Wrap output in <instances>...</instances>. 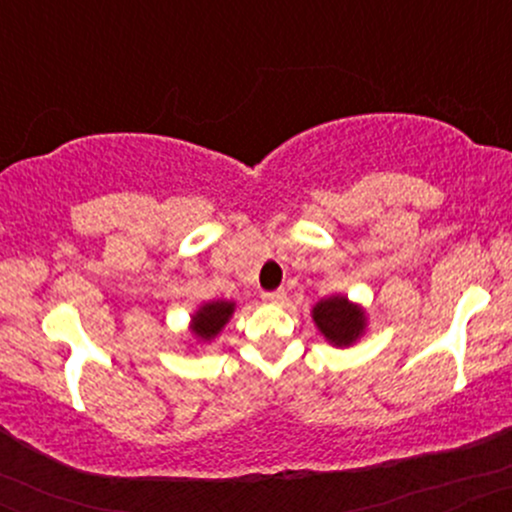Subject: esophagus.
I'll return each instance as SVG.
<instances>
[{
  "mask_svg": "<svg viewBox=\"0 0 512 512\" xmlns=\"http://www.w3.org/2000/svg\"><path fill=\"white\" fill-rule=\"evenodd\" d=\"M286 298V293L284 291H267V293H262V301L264 303H281Z\"/></svg>",
  "mask_w": 512,
  "mask_h": 512,
  "instance_id": "obj_1",
  "label": "esophagus"
}]
</instances>
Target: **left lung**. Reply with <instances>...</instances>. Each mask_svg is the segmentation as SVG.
<instances>
[{"mask_svg": "<svg viewBox=\"0 0 512 512\" xmlns=\"http://www.w3.org/2000/svg\"><path fill=\"white\" fill-rule=\"evenodd\" d=\"M317 332L325 337V342L337 349L354 346L358 339L366 337L368 315L361 303H354L344 293L320 298L310 310Z\"/></svg>", "mask_w": 512, "mask_h": 512, "instance_id": "left-lung-1", "label": "left lung"}]
</instances>
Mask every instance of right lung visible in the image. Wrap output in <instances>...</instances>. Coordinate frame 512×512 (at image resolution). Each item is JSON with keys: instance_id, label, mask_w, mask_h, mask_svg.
<instances>
[{"instance_id": "1", "label": "right lung", "mask_w": 512, "mask_h": 512, "mask_svg": "<svg viewBox=\"0 0 512 512\" xmlns=\"http://www.w3.org/2000/svg\"><path fill=\"white\" fill-rule=\"evenodd\" d=\"M233 313H236V301H226V298H216V301L199 305L195 313L190 315V325H187L192 349L214 342L223 332V327L231 322Z\"/></svg>"}]
</instances>
